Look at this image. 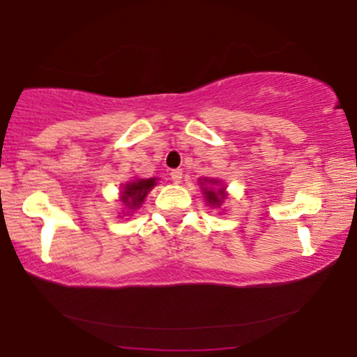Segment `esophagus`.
<instances>
[{"instance_id": "34e87169", "label": "esophagus", "mask_w": 357, "mask_h": 357, "mask_svg": "<svg viewBox=\"0 0 357 357\" xmlns=\"http://www.w3.org/2000/svg\"><path fill=\"white\" fill-rule=\"evenodd\" d=\"M183 178V169H172L171 171V179L174 183H179Z\"/></svg>"}]
</instances>
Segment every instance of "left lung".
I'll return each instance as SVG.
<instances>
[{
    "label": "left lung",
    "instance_id": "8db88e82",
    "mask_svg": "<svg viewBox=\"0 0 357 357\" xmlns=\"http://www.w3.org/2000/svg\"><path fill=\"white\" fill-rule=\"evenodd\" d=\"M205 181H208V179H205ZM208 183H218L215 179H211ZM204 195L205 199H207L208 204L212 205H221V202L225 200V188H219V190H214V188H204Z\"/></svg>",
    "mask_w": 357,
    "mask_h": 357
}]
</instances>
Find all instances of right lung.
Instances as JSON below:
<instances>
[{"mask_svg": "<svg viewBox=\"0 0 357 357\" xmlns=\"http://www.w3.org/2000/svg\"><path fill=\"white\" fill-rule=\"evenodd\" d=\"M155 186V178L152 179H136V181L128 183L122 192V202L129 208H138L142 202L145 200L146 193Z\"/></svg>", "mask_w": 357, "mask_h": 357, "instance_id": "1", "label": "right lung"}]
</instances>
